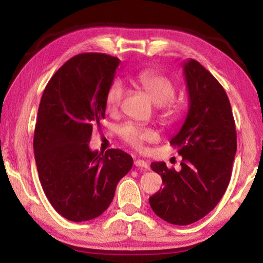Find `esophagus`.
I'll list each match as a JSON object with an SVG mask.
<instances>
[{"label":"esophagus","instance_id":"obj_1","mask_svg":"<svg viewBox=\"0 0 263 263\" xmlns=\"http://www.w3.org/2000/svg\"><path fill=\"white\" fill-rule=\"evenodd\" d=\"M135 166L139 167V168H144V169H148V163L144 161V160H135Z\"/></svg>","mask_w":263,"mask_h":263}]
</instances>
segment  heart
<instances>
[{
  "mask_svg": "<svg viewBox=\"0 0 263 263\" xmlns=\"http://www.w3.org/2000/svg\"><path fill=\"white\" fill-rule=\"evenodd\" d=\"M136 81L140 88L147 94L154 104L161 108L160 117L167 124H175L181 119L183 115V105L179 101L173 100L176 92V86L173 80L167 78L153 69H146L138 73ZM124 95H125V86L121 79H115L106 90L105 104L110 112H116L121 106ZM124 142L136 149H142L146 142L154 141L158 138L157 131L151 127L137 125L128 123L119 130Z\"/></svg>",
  "mask_w": 263,
  "mask_h": 263,
  "instance_id": "1",
  "label": "heart"
}]
</instances>
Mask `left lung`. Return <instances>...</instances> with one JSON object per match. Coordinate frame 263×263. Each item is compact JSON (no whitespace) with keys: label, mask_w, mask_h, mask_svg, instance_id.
Instances as JSON below:
<instances>
[{"label":"left lung","mask_w":263,"mask_h":263,"mask_svg":"<svg viewBox=\"0 0 263 263\" xmlns=\"http://www.w3.org/2000/svg\"><path fill=\"white\" fill-rule=\"evenodd\" d=\"M189 110L171 139L182 157L181 171L152 162L163 188L149 197L157 216L174 225H189L212 211L224 196L237 152V132L229 97L198 61L183 64Z\"/></svg>","instance_id":"1"}]
</instances>
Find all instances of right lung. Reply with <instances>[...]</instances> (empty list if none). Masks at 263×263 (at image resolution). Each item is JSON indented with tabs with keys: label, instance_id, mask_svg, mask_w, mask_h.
<instances>
[{
	"label": "right lung",
	"instance_id": "obj_1",
	"mask_svg": "<svg viewBox=\"0 0 263 263\" xmlns=\"http://www.w3.org/2000/svg\"><path fill=\"white\" fill-rule=\"evenodd\" d=\"M119 64L104 53H81L57 70L43 92L33 137L35 164L48 201L68 220L101 216L132 168V157L122 149L103 154L89 148Z\"/></svg>",
	"mask_w": 263,
	"mask_h": 263
}]
</instances>
